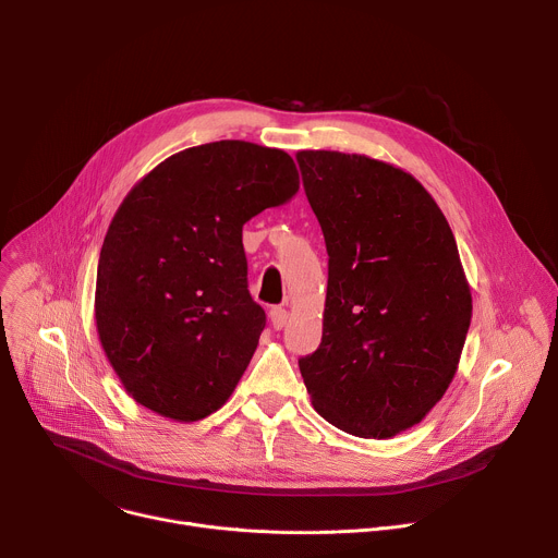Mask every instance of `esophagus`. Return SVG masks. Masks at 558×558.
<instances>
[{"label":"esophagus","mask_w":558,"mask_h":558,"mask_svg":"<svg viewBox=\"0 0 558 558\" xmlns=\"http://www.w3.org/2000/svg\"><path fill=\"white\" fill-rule=\"evenodd\" d=\"M269 320H271L274 329H282V327L287 325V320H289L287 308H284V306H274V308L269 311Z\"/></svg>","instance_id":"34e87169"}]
</instances>
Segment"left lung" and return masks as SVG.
<instances>
[{
  "label": "left lung",
  "mask_w": 558,
  "mask_h": 558,
  "mask_svg": "<svg viewBox=\"0 0 558 558\" xmlns=\"http://www.w3.org/2000/svg\"><path fill=\"white\" fill-rule=\"evenodd\" d=\"M295 161L329 254L323 342L298 362L304 386L336 428L390 439L430 413L459 366L472 295L452 229L402 168L333 149Z\"/></svg>",
  "instance_id": "1"
}]
</instances>
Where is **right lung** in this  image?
Instances as JSON below:
<instances>
[{
    "instance_id": "obj_1",
    "label": "right lung",
    "mask_w": 558,
    "mask_h": 558,
    "mask_svg": "<svg viewBox=\"0 0 558 558\" xmlns=\"http://www.w3.org/2000/svg\"><path fill=\"white\" fill-rule=\"evenodd\" d=\"M298 187L287 151L214 141L172 154L128 192L101 247L95 323L136 404L196 422L229 400L265 329L243 225Z\"/></svg>"
}]
</instances>
